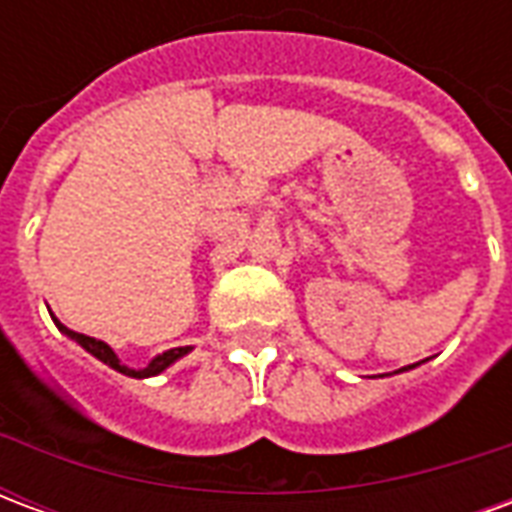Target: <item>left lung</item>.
<instances>
[{"label":"left lung","mask_w":512,"mask_h":512,"mask_svg":"<svg viewBox=\"0 0 512 512\" xmlns=\"http://www.w3.org/2000/svg\"><path fill=\"white\" fill-rule=\"evenodd\" d=\"M411 367H414V365H408V367H406V370H411Z\"/></svg>","instance_id":"1"}]
</instances>
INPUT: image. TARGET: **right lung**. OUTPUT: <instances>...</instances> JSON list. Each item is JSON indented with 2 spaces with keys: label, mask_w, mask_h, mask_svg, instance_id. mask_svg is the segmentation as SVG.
<instances>
[{
  "label": "right lung",
  "mask_w": 512,
  "mask_h": 512,
  "mask_svg": "<svg viewBox=\"0 0 512 512\" xmlns=\"http://www.w3.org/2000/svg\"><path fill=\"white\" fill-rule=\"evenodd\" d=\"M54 323H57V329H60L65 337H71V340H76V343L82 345L87 354H93L95 359H101L104 365H109L112 370H117V373H123V376H131V378L158 376V373H164L169 365H175L180 356H186L191 351V345H183V348H169V351H164V354H158L156 359H150V365L142 367V370H131V367H126L120 359H117L115 351H112L104 340H95V337H87V334L73 332V329H68V326L57 321V318H54Z\"/></svg>",
  "instance_id": "right-lung-1"
}]
</instances>
